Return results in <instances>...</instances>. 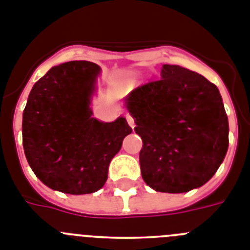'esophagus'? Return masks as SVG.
I'll return each instance as SVG.
<instances>
[{
  "label": "esophagus",
  "instance_id": "34e87169",
  "mask_svg": "<svg viewBox=\"0 0 250 250\" xmlns=\"http://www.w3.org/2000/svg\"><path fill=\"white\" fill-rule=\"evenodd\" d=\"M126 120H127V124H129L130 126H131L134 129V126H135V121H134V117L130 116V115H127Z\"/></svg>",
  "mask_w": 250,
  "mask_h": 250
}]
</instances>
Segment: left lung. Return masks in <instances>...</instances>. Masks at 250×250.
Wrapping results in <instances>:
<instances>
[{"label":"left lung","instance_id":"obj_1","mask_svg":"<svg viewBox=\"0 0 250 250\" xmlns=\"http://www.w3.org/2000/svg\"><path fill=\"white\" fill-rule=\"evenodd\" d=\"M162 78L127 96L126 107L142 138L144 182L158 192L201 187L220 167L229 124L220 92L201 74L164 64Z\"/></svg>","mask_w":250,"mask_h":250}]
</instances>
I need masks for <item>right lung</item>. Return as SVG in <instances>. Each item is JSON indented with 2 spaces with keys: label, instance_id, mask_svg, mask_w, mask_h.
<instances>
[{
  "label": "right lung",
  "instance_id": "right-lung-1",
  "mask_svg": "<svg viewBox=\"0 0 250 250\" xmlns=\"http://www.w3.org/2000/svg\"><path fill=\"white\" fill-rule=\"evenodd\" d=\"M100 67L73 61L48 70L34 84L22 116L27 163L44 185L70 195L99 191L108 164L133 129L125 117H92L91 95Z\"/></svg>",
  "mask_w": 250,
  "mask_h": 250
}]
</instances>
